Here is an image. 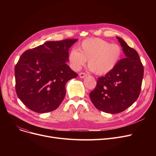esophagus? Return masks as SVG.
<instances>
[{"instance_id":"obj_1","label":"esophagus","mask_w":156,"mask_h":156,"mask_svg":"<svg viewBox=\"0 0 156 156\" xmlns=\"http://www.w3.org/2000/svg\"><path fill=\"white\" fill-rule=\"evenodd\" d=\"M79 76L81 78H85L86 76H87V74L86 73H84V72H81V73H79Z\"/></svg>"}]
</instances>
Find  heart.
<instances>
[{"instance_id": "heart-1", "label": "heart", "mask_w": 156, "mask_h": 156, "mask_svg": "<svg viewBox=\"0 0 156 156\" xmlns=\"http://www.w3.org/2000/svg\"><path fill=\"white\" fill-rule=\"evenodd\" d=\"M122 55L121 47L101 38L83 40L78 49L73 48L68 54L71 68L78 71L87 59L89 68L98 75H105L116 67Z\"/></svg>"}]
</instances>
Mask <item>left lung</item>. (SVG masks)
I'll return each instance as SVG.
<instances>
[{"label": "left lung", "mask_w": 156, "mask_h": 156, "mask_svg": "<svg viewBox=\"0 0 156 156\" xmlns=\"http://www.w3.org/2000/svg\"><path fill=\"white\" fill-rule=\"evenodd\" d=\"M126 58L104 76L98 78L90 98L95 107L101 111L116 114L126 110L140 94L144 66L137 52L117 37Z\"/></svg>", "instance_id": "left-lung-1"}]
</instances>
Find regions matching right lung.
Masks as SVG:
<instances>
[{"label": "right lung", "instance_id": "1", "mask_svg": "<svg viewBox=\"0 0 156 156\" xmlns=\"http://www.w3.org/2000/svg\"><path fill=\"white\" fill-rule=\"evenodd\" d=\"M78 39L49 41L21 55L15 66L16 92L30 110H55L66 95L65 85L78 74L69 67L68 51Z\"/></svg>", "mask_w": 156, "mask_h": 156}]
</instances>
